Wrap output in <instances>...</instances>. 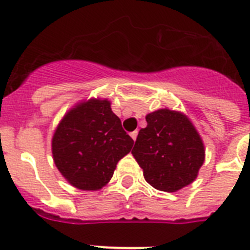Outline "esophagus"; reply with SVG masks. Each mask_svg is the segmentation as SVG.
I'll return each mask as SVG.
<instances>
[{
  "instance_id": "1",
  "label": "esophagus",
  "mask_w": 250,
  "mask_h": 250,
  "mask_svg": "<svg viewBox=\"0 0 250 250\" xmlns=\"http://www.w3.org/2000/svg\"><path fill=\"white\" fill-rule=\"evenodd\" d=\"M130 136H131V138H132V140L135 141L136 138H138V131H136V130H135V131L130 132Z\"/></svg>"
}]
</instances>
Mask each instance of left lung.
<instances>
[{
	"label": "left lung",
	"mask_w": 250,
	"mask_h": 250,
	"mask_svg": "<svg viewBox=\"0 0 250 250\" xmlns=\"http://www.w3.org/2000/svg\"><path fill=\"white\" fill-rule=\"evenodd\" d=\"M131 154L151 187L161 191L180 190L195 180L204 163L200 135L182 112L160 109L146 115Z\"/></svg>",
	"instance_id": "obj_1"
}]
</instances>
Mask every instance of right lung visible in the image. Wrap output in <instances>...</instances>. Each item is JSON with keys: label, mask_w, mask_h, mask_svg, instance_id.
Wrapping results in <instances>:
<instances>
[{"label": "right lung", "mask_w": 250, "mask_h": 250, "mask_svg": "<svg viewBox=\"0 0 250 250\" xmlns=\"http://www.w3.org/2000/svg\"><path fill=\"white\" fill-rule=\"evenodd\" d=\"M134 140L112 112L110 101L90 99L71 109L52 138V156L72 187L99 190L110 182L120 159Z\"/></svg>", "instance_id": "1"}]
</instances>
